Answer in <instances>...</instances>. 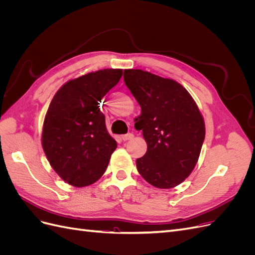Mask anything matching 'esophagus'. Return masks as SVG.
<instances>
[{
	"label": "esophagus",
	"instance_id": "obj_1",
	"mask_svg": "<svg viewBox=\"0 0 255 255\" xmlns=\"http://www.w3.org/2000/svg\"><path fill=\"white\" fill-rule=\"evenodd\" d=\"M133 137H134V135H133L132 133H128V134H126V135H122V136H121V139H122L123 141H128V140H129V139H132Z\"/></svg>",
	"mask_w": 255,
	"mask_h": 255
}]
</instances>
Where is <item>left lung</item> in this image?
<instances>
[{
	"mask_svg": "<svg viewBox=\"0 0 255 255\" xmlns=\"http://www.w3.org/2000/svg\"><path fill=\"white\" fill-rule=\"evenodd\" d=\"M126 85L141 107L135 128L148 149L137 170L152 186L180 185L194 170L205 137V123L195 100L180 83L140 69L125 70Z\"/></svg>",
	"mask_w": 255,
	"mask_h": 255,
	"instance_id": "obj_1",
	"label": "left lung"
}]
</instances>
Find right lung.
Returning a JSON list of instances; mask_svg holds the SVG:
<instances>
[{
    "mask_svg": "<svg viewBox=\"0 0 255 255\" xmlns=\"http://www.w3.org/2000/svg\"><path fill=\"white\" fill-rule=\"evenodd\" d=\"M122 76L103 69L68 81L45 114L41 144L51 167L75 187L96 183L105 172L117 142L107 132L100 102Z\"/></svg>",
    "mask_w": 255,
    "mask_h": 255,
    "instance_id": "right-lung-1",
    "label": "right lung"
}]
</instances>
